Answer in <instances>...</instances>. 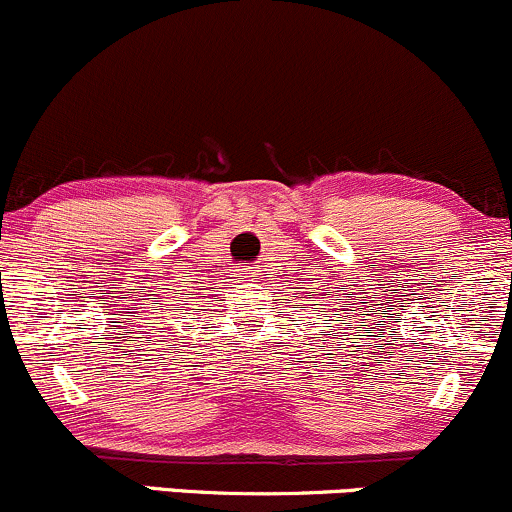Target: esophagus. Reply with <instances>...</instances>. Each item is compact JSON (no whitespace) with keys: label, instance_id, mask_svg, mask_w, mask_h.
I'll list each match as a JSON object with an SVG mask.
<instances>
[{"label":"esophagus","instance_id":"obj_1","mask_svg":"<svg viewBox=\"0 0 512 512\" xmlns=\"http://www.w3.org/2000/svg\"><path fill=\"white\" fill-rule=\"evenodd\" d=\"M239 275H241V278H254L249 268H239Z\"/></svg>","mask_w":512,"mask_h":512}]
</instances>
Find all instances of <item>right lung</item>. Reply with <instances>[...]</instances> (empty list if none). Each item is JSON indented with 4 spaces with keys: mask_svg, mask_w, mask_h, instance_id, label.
Masks as SVG:
<instances>
[{
    "mask_svg": "<svg viewBox=\"0 0 512 512\" xmlns=\"http://www.w3.org/2000/svg\"><path fill=\"white\" fill-rule=\"evenodd\" d=\"M166 302H169V300H166ZM169 307H171V304H169Z\"/></svg>",
    "mask_w": 512,
    "mask_h": 512,
    "instance_id": "obj_1",
    "label": "right lung"
}]
</instances>
